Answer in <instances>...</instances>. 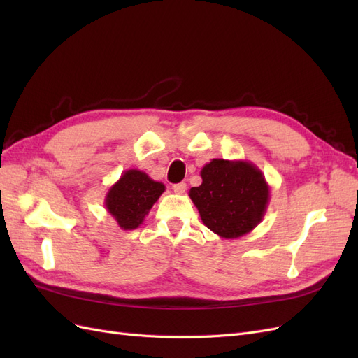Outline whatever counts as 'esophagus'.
I'll list each match as a JSON object with an SVG mask.
<instances>
[{
    "mask_svg": "<svg viewBox=\"0 0 358 358\" xmlns=\"http://www.w3.org/2000/svg\"><path fill=\"white\" fill-rule=\"evenodd\" d=\"M173 191H175L176 194H183L187 191V183L185 182L175 183V185H173Z\"/></svg>",
    "mask_w": 358,
    "mask_h": 358,
    "instance_id": "34e87169",
    "label": "esophagus"
}]
</instances>
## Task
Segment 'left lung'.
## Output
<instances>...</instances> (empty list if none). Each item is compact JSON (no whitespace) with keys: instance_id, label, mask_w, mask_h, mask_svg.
Returning <instances> with one entry per match:
<instances>
[{"instance_id":"left-lung-1","label":"left lung","mask_w":358,"mask_h":358,"mask_svg":"<svg viewBox=\"0 0 358 358\" xmlns=\"http://www.w3.org/2000/svg\"><path fill=\"white\" fill-rule=\"evenodd\" d=\"M201 185L189 189L203 224L222 239H237L263 221L268 183L252 162L213 158L200 171Z\"/></svg>"}]
</instances>
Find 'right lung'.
I'll list each match as a JSON object with an SVG mask.
<instances>
[{"label":"right lung","mask_w":358,"mask_h":358,"mask_svg":"<svg viewBox=\"0 0 358 358\" xmlns=\"http://www.w3.org/2000/svg\"><path fill=\"white\" fill-rule=\"evenodd\" d=\"M164 191V183L150 179L142 170L129 169L107 191L104 206L122 230H134Z\"/></svg>","instance_id":"add662e5"}]
</instances>
